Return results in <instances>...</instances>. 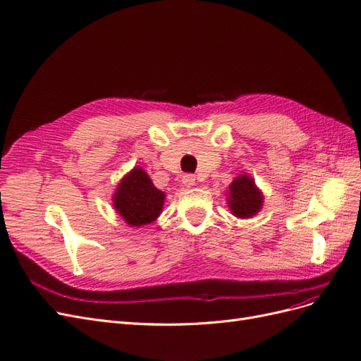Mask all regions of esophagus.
<instances>
[{"label":"esophagus","instance_id":"1","mask_svg":"<svg viewBox=\"0 0 361 361\" xmlns=\"http://www.w3.org/2000/svg\"><path fill=\"white\" fill-rule=\"evenodd\" d=\"M182 183L185 185V187H188V188L194 187V185H195V176H194V174H183Z\"/></svg>","mask_w":361,"mask_h":361}]
</instances>
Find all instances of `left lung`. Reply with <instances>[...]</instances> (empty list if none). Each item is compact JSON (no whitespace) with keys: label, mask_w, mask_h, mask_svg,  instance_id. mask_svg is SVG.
Here are the masks:
<instances>
[{"label":"left lung","mask_w":361,"mask_h":361,"mask_svg":"<svg viewBox=\"0 0 361 361\" xmlns=\"http://www.w3.org/2000/svg\"><path fill=\"white\" fill-rule=\"evenodd\" d=\"M262 203H264V195L256 187L255 179L247 174H239L238 178L228 187L227 204L235 216L250 218L256 215Z\"/></svg>","instance_id":"left-lung-1"}]
</instances>
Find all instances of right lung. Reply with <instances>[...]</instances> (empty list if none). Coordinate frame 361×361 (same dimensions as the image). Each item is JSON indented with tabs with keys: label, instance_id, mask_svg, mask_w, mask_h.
Wrapping results in <instances>:
<instances>
[{
	"label": "right lung",
	"instance_id": "obj_1",
	"mask_svg": "<svg viewBox=\"0 0 361 361\" xmlns=\"http://www.w3.org/2000/svg\"><path fill=\"white\" fill-rule=\"evenodd\" d=\"M166 194L159 191L149 174L140 167L130 170L120 180L113 195L117 214L130 227H141L154 223L159 216Z\"/></svg>",
	"mask_w": 361,
	"mask_h": 361
}]
</instances>
